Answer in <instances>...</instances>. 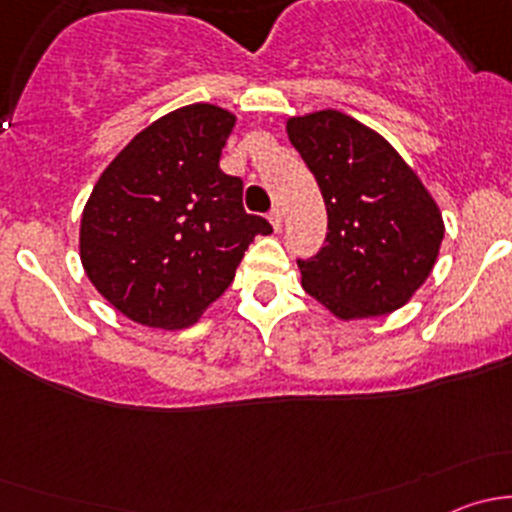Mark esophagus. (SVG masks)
<instances>
[{"instance_id": "esophagus-1", "label": "esophagus", "mask_w": 512, "mask_h": 512, "mask_svg": "<svg viewBox=\"0 0 512 512\" xmlns=\"http://www.w3.org/2000/svg\"><path fill=\"white\" fill-rule=\"evenodd\" d=\"M270 223H272V227H275V232L282 230V210L280 208L272 210V213H270Z\"/></svg>"}]
</instances>
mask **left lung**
Wrapping results in <instances>:
<instances>
[{
	"instance_id": "obj_1",
	"label": "left lung",
	"mask_w": 512,
	"mask_h": 512,
	"mask_svg": "<svg viewBox=\"0 0 512 512\" xmlns=\"http://www.w3.org/2000/svg\"><path fill=\"white\" fill-rule=\"evenodd\" d=\"M285 128L329 220L327 245L297 262L302 287L344 322L401 309L441 250L446 225L433 195L384 136L347 113L324 108Z\"/></svg>"
}]
</instances>
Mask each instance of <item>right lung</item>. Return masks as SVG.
I'll use <instances>...</instances> for the list:
<instances>
[{
  "label": "right lung",
  "mask_w": 512,
  "mask_h": 512,
  "mask_svg": "<svg viewBox=\"0 0 512 512\" xmlns=\"http://www.w3.org/2000/svg\"><path fill=\"white\" fill-rule=\"evenodd\" d=\"M235 113L190 103L143 128L96 180L81 213L86 277L111 307L153 329H185L220 299L265 218L220 170Z\"/></svg>",
  "instance_id": "add662e5"
}]
</instances>
